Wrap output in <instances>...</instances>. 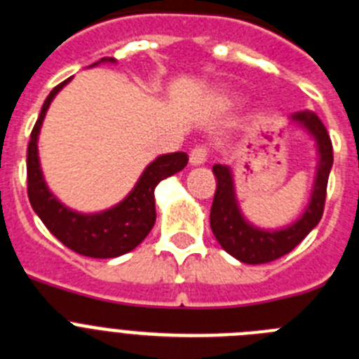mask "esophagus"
Masks as SVG:
<instances>
[{
  "label": "esophagus",
  "instance_id": "1",
  "mask_svg": "<svg viewBox=\"0 0 359 359\" xmlns=\"http://www.w3.org/2000/svg\"><path fill=\"white\" fill-rule=\"evenodd\" d=\"M189 158H190V163L192 165L205 163L208 158V147L207 145H196V147L190 151Z\"/></svg>",
  "mask_w": 359,
  "mask_h": 359
}]
</instances>
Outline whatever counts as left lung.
<instances>
[{"instance_id":"obj_1","label":"left lung","mask_w":359,"mask_h":359,"mask_svg":"<svg viewBox=\"0 0 359 359\" xmlns=\"http://www.w3.org/2000/svg\"><path fill=\"white\" fill-rule=\"evenodd\" d=\"M291 120L300 123L304 129H307V133L315 136L320 154L309 207L306 208L302 217L291 226L269 231L246 223V219L243 217L239 207H237L230 169L226 165L219 163L212 167L215 177H217V189H215L210 208V228L217 243L231 257H236L237 261L246 262V264H264V262L280 259L282 255L290 253L322 219L325 196H327L329 172H331L332 160H334L331 136L322 120L313 111H297L291 115Z\"/></svg>"}]
</instances>
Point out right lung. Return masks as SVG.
I'll list each match as a JSON object with an SVG mask.
<instances>
[{
  "label": "right lung",
  "instance_id": "add662e5",
  "mask_svg": "<svg viewBox=\"0 0 359 359\" xmlns=\"http://www.w3.org/2000/svg\"><path fill=\"white\" fill-rule=\"evenodd\" d=\"M102 61L115 62V59L104 57ZM98 65V62H95ZM93 65V66H95ZM55 86L41 107L39 118L32 129L27 152V190L28 199L44 226L52 231L65 246L79 255L93 259H111L135 250L147 237L156 221L154 208V189L165 177L172 176L185 169L189 156L185 152H172L156 158L140 176L131 194L118 203L116 207L104 210L100 214H77L57 201L44 183L43 172L37 156V136L43 123L46 109L62 86Z\"/></svg>",
  "mask_w": 359,
  "mask_h": 359
}]
</instances>
